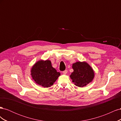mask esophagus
I'll return each mask as SVG.
<instances>
[{"instance_id":"34e87169","label":"esophagus","mask_w":121,"mask_h":121,"mask_svg":"<svg viewBox=\"0 0 121 121\" xmlns=\"http://www.w3.org/2000/svg\"><path fill=\"white\" fill-rule=\"evenodd\" d=\"M63 73L64 74H67V73H68V70H67V69H65V70L63 72Z\"/></svg>"}]
</instances>
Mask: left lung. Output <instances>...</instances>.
<instances>
[{
  "label": "left lung",
  "instance_id": "left-lung-1",
  "mask_svg": "<svg viewBox=\"0 0 121 121\" xmlns=\"http://www.w3.org/2000/svg\"><path fill=\"white\" fill-rule=\"evenodd\" d=\"M72 68L74 72L72 73L70 77L76 86L82 87L92 81L94 73L88 64L78 61L73 64Z\"/></svg>",
  "mask_w": 121,
  "mask_h": 121
}]
</instances>
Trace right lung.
Returning a JSON list of instances; mask_svg holds the SVG:
<instances>
[{"label": "right lung", "mask_w": 121, "mask_h": 121, "mask_svg": "<svg viewBox=\"0 0 121 121\" xmlns=\"http://www.w3.org/2000/svg\"><path fill=\"white\" fill-rule=\"evenodd\" d=\"M31 76L34 81L44 87L52 86L60 75L52 67L49 60H40L36 63L31 69Z\"/></svg>", "instance_id": "1"}]
</instances>
